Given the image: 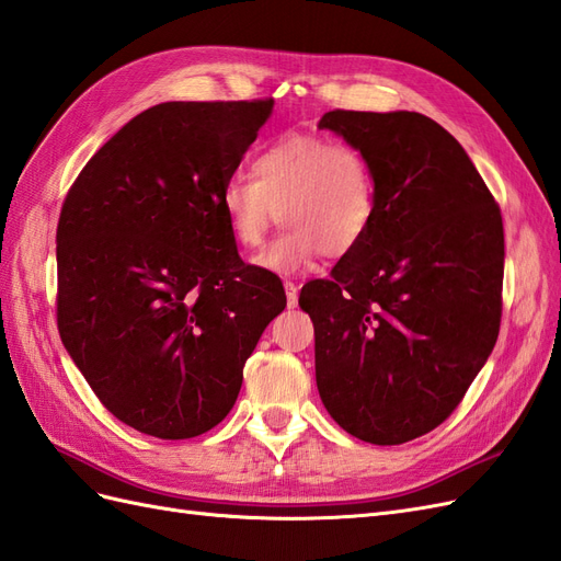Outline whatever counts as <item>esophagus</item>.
Masks as SVG:
<instances>
[{
  "mask_svg": "<svg viewBox=\"0 0 561 561\" xmlns=\"http://www.w3.org/2000/svg\"><path fill=\"white\" fill-rule=\"evenodd\" d=\"M284 291H286V306L296 308L298 306V284L284 282Z\"/></svg>",
  "mask_w": 561,
  "mask_h": 561,
  "instance_id": "34e87169",
  "label": "esophagus"
}]
</instances>
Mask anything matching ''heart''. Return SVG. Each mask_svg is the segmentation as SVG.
Returning <instances> with one entry per match:
<instances>
[{"label": "heart", "mask_w": 561, "mask_h": 561, "mask_svg": "<svg viewBox=\"0 0 561 561\" xmlns=\"http://www.w3.org/2000/svg\"><path fill=\"white\" fill-rule=\"evenodd\" d=\"M251 172L222 184L220 208L229 234L249 251L261 249L275 225H289L257 255L255 263L270 272H296L322 251L346 255L375 225L377 172L355 144L291 133L257 153Z\"/></svg>", "instance_id": "b5f03b06"}]
</instances>
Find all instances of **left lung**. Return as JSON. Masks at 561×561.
Returning a JSON list of instances; mask_svg holds the SVG:
<instances>
[{"instance_id":"8db88e82","label":"left lung","mask_w":561,"mask_h":561,"mask_svg":"<svg viewBox=\"0 0 561 561\" xmlns=\"http://www.w3.org/2000/svg\"><path fill=\"white\" fill-rule=\"evenodd\" d=\"M318 127L369 156L379 208L332 277L300 289L314 379L343 431L400 445L450 417L495 346L500 206L459 141L422 113L336 108Z\"/></svg>"}]
</instances>
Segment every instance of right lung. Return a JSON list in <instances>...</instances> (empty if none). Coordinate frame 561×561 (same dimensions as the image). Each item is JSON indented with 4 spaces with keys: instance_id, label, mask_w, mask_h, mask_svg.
<instances>
[{
    "instance_id": "1",
    "label": "right lung",
    "mask_w": 561,
    "mask_h": 561,
    "mask_svg": "<svg viewBox=\"0 0 561 561\" xmlns=\"http://www.w3.org/2000/svg\"><path fill=\"white\" fill-rule=\"evenodd\" d=\"M272 99L165 102L123 125L70 186L56 227V322L102 405L141 434H206L286 306L237 253L222 184Z\"/></svg>"
}]
</instances>
